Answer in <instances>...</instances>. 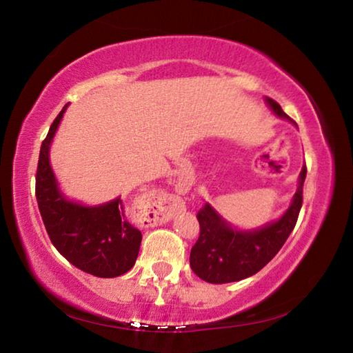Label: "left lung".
Instances as JSON below:
<instances>
[{"label":"left lung","mask_w":353,"mask_h":353,"mask_svg":"<svg viewBox=\"0 0 353 353\" xmlns=\"http://www.w3.org/2000/svg\"><path fill=\"white\" fill-rule=\"evenodd\" d=\"M277 117L290 119L280 104L266 98ZM307 166H302L299 187L283 216L255 230H236L219 213L205 204L198 212L199 238L191 248L190 266L199 279L208 283H230L254 276L279 252L297 223L302 207Z\"/></svg>","instance_id":"1"}]
</instances>
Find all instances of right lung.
I'll return each mask as SVG.
<instances>
[{
  "label": "right lung",
  "mask_w": 353,
  "mask_h": 353,
  "mask_svg": "<svg viewBox=\"0 0 353 353\" xmlns=\"http://www.w3.org/2000/svg\"><path fill=\"white\" fill-rule=\"evenodd\" d=\"M67 107L41 141L35 176L39 210L51 243L71 265L97 277H118L135 265L141 232L128 221L121 198L87 207L68 201L59 190L50 165V145Z\"/></svg>",
  "instance_id": "right-lung-1"
}]
</instances>
